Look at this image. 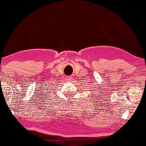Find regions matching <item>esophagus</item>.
Returning a JSON list of instances; mask_svg holds the SVG:
<instances>
[{
	"label": "esophagus",
	"mask_w": 146,
	"mask_h": 146,
	"mask_svg": "<svg viewBox=\"0 0 146 146\" xmlns=\"http://www.w3.org/2000/svg\"><path fill=\"white\" fill-rule=\"evenodd\" d=\"M72 79H73V76H70L66 77V80H67V81H71Z\"/></svg>",
	"instance_id": "1"
}]
</instances>
